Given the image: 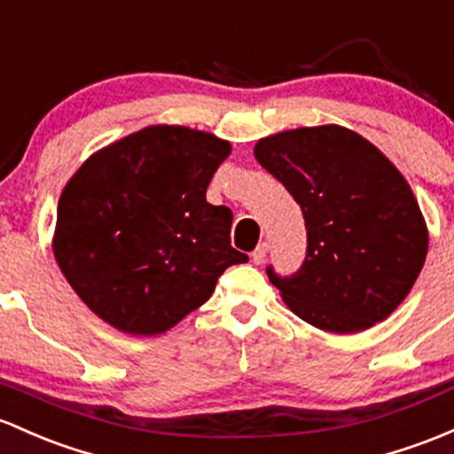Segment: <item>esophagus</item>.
<instances>
[{
  "mask_svg": "<svg viewBox=\"0 0 454 454\" xmlns=\"http://www.w3.org/2000/svg\"><path fill=\"white\" fill-rule=\"evenodd\" d=\"M266 253H268V245L266 242H262V245H257V248L255 251L251 253V260H253V264H264V260H266Z\"/></svg>",
  "mask_w": 454,
  "mask_h": 454,
  "instance_id": "esophagus-1",
  "label": "esophagus"
}]
</instances>
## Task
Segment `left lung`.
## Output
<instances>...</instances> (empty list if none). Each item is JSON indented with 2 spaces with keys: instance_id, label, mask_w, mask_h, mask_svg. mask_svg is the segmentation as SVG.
I'll use <instances>...</instances> for the list:
<instances>
[{
  "instance_id": "obj_1",
  "label": "left lung",
  "mask_w": 454,
  "mask_h": 454,
  "mask_svg": "<svg viewBox=\"0 0 454 454\" xmlns=\"http://www.w3.org/2000/svg\"><path fill=\"white\" fill-rule=\"evenodd\" d=\"M253 153L303 209V266L290 277L266 268L286 305L331 333H357L387 318L428 251L427 223L401 170L340 125L281 131Z\"/></svg>"
}]
</instances>
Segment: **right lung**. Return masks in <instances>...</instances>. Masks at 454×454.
<instances>
[{"instance_id": "1", "label": "right lung", "mask_w": 454, "mask_h": 454, "mask_svg": "<svg viewBox=\"0 0 454 454\" xmlns=\"http://www.w3.org/2000/svg\"><path fill=\"white\" fill-rule=\"evenodd\" d=\"M227 140L149 125L92 153L58 201L53 255L75 294L129 335L168 331L212 296L229 266L231 209L206 201Z\"/></svg>"}]
</instances>
